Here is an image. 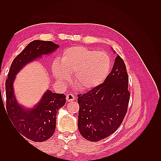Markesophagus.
<instances>
[{"label": "esophagus", "mask_w": 161, "mask_h": 161, "mask_svg": "<svg viewBox=\"0 0 161 161\" xmlns=\"http://www.w3.org/2000/svg\"><path fill=\"white\" fill-rule=\"evenodd\" d=\"M66 100H67L68 101H75V95H73V94L70 93V94L66 95Z\"/></svg>", "instance_id": "esophagus-1"}]
</instances>
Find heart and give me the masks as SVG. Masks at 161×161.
I'll use <instances>...</instances> for the list:
<instances>
[{
  "mask_svg": "<svg viewBox=\"0 0 161 161\" xmlns=\"http://www.w3.org/2000/svg\"><path fill=\"white\" fill-rule=\"evenodd\" d=\"M111 61L105 52L74 46L63 52L59 62L52 64L56 79L64 82L74 73L73 83L82 91H89L100 85L111 70Z\"/></svg>",
  "mask_w": 161,
  "mask_h": 161,
  "instance_id": "heart-1",
  "label": "heart"
}]
</instances>
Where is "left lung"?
<instances>
[{
    "label": "left lung",
    "mask_w": 161,
    "mask_h": 161,
    "mask_svg": "<svg viewBox=\"0 0 161 161\" xmlns=\"http://www.w3.org/2000/svg\"><path fill=\"white\" fill-rule=\"evenodd\" d=\"M130 96L128 75L118 55L103 83L78 95V128L82 137L98 142L114 133L127 113Z\"/></svg>",
    "instance_id": "1"
}]
</instances>
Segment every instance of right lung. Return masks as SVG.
Listing matches in <instances>:
<instances>
[{"instance_id": "obj_1", "label": "right lung", "mask_w": 161, "mask_h": 161, "mask_svg": "<svg viewBox=\"0 0 161 161\" xmlns=\"http://www.w3.org/2000/svg\"><path fill=\"white\" fill-rule=\"evenodd\" d=\"M58 46L50 41L30 42L13 60L5 82L6 108L11 124L21 136L33 142H44L52 137L56 129L57 112L65 105L66 96L48 90L35 108L27 110L17 103L13 92V82L19 71L27 63L53 52Z\"/></svg>"}]
</instances>
